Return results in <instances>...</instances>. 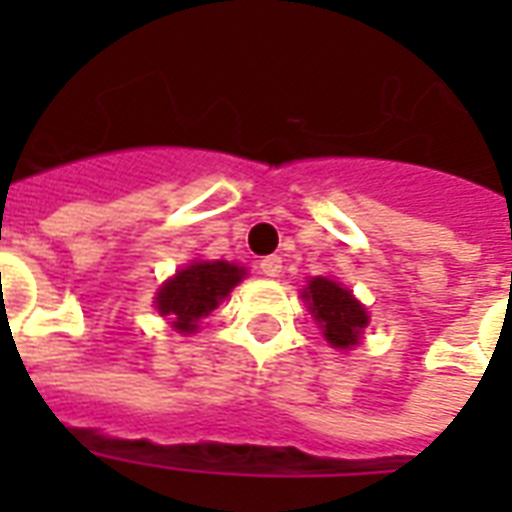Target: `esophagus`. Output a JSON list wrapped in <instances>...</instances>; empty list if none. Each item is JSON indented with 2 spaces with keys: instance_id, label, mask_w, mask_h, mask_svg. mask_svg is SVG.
Returning a JSON list of instances; mask_svg holds the SVG:
<instances>
[{
  "instance_id": "obj_1",
  "label": "esophagus",
  "mask_w": 512,
  "mask_h": 512,
  "mask_svg": "<svg viewBox=\"0 0 512 512\" xmlns=\"http://www.w3.org/2000/svg\"><path fill=\"white\" fill-rule=\"evenodd\" d=\"M281 268H284V265H281L279 255H268L260 260V273H263V276H268V279H276V276H281Z\"/></svg>"
}]
</instances>
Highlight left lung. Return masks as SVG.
<instances>
[{"mask_svg":"<svg viewBox=\"0 0 512 512\" xmlns=\"http://www.w3.org/2000/svg\"><path fill=\"white\" fill-rule=\"evenodd\" d=\"M303 300L308 303L313 319L319 321L321 335L327 337L332 348L350 350L358 345L364 327L369 324V316L348 287H342L340 281L327 279V276H316L303 289Z\"/></svg>","mask_w":512,"mask_h":512,"instance_id":"8db88e82","label":"left lung"}]
</instances>
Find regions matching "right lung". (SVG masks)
Returning a JSON list of instances; mask_svg holds the SVG:
<instances>
[{"instance_id":"obj_1","label":"right lung","mask_w":512,"mask_h":512,"mask_svg":"<svg viewBox=\"0 0 512 512\" xmlns=\"http://www.w3.org/2000/svg\"><path fill=\"white\" fill-rule=\"evenodd\" d=\"M247 276V268L225 260H193L167 279L156 292V311L170 319L180 335H193L231 289Z\"/></svg>"}]
</instances>
